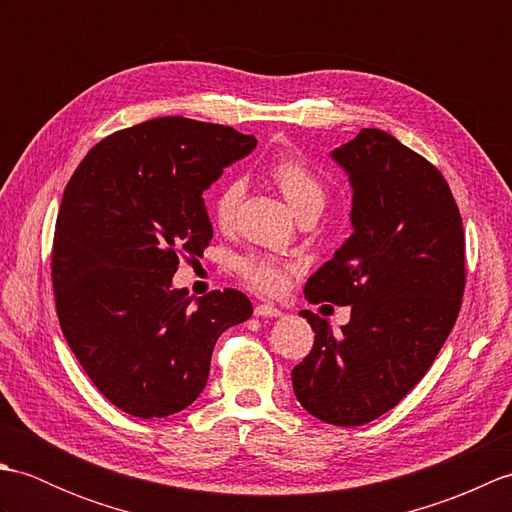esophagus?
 Segmentation results:
<instances>
[{"label": "esophagus", "mask_w": 512, "mask_h": 512, "mask_svg": "<svg viewBox=\"0 0 512 512\" xmlns=\"http://www.w3.org/2000/svg\"><path fill=\"white\" fill-rule=\"evenodd\" d=\"M255 317L277 319V317H281V310L277 306H273V303H259V306L255 308Z\"/></svg>", "instance_id": "esophagus-1"}]
</instances>
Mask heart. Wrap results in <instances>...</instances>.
I'll return each mask as SVG.
<instances>
[{
  "label": "heart",
  "instance_id": "b5f03b06",
  "mask_svg": "<svg viewBox=\"0 0 512 512\" xmlns=\"http://www.w3.org/2000/svg\"><path fill=\"white\" fill-rule=\"evenodd\" d=\"M270 178L275 180L279 191L297 215L306 211H321L325 204V187L306 162L295 156H279L270 165ZM239 200H242V184L224 182L215 191L211 202V215L217 226H228L233 220ZM290 268L264 255H250L239 262V275L262 292H277L286 286Z\"/></svg>",
  "mask_w": 512,
  "mask_h": 512
}]
</instances>
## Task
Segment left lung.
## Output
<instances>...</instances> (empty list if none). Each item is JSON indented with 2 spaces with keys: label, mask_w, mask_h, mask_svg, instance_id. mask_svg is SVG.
I'll list each match as a JSON object with an SVG mask.
<instances>
[{
  "label": "left lung",
  "mask_w": 512,
  "mask_h": 512,
  "mask_svg": "<svg viewBox=\"0 0 512 512\" xmlns=\"http://www.w3.org/2000/svg\"><path fill=\"white\" fill-rule=\"evenodd\" d=\"M332 158L350 176L354 233L303 292L352 314L334 334L301 310L314 345L292 369V389L314 418L358 427L420 383L453 330L466 281L464 228L442 173L391 134L361 129Z\"/></svg>",
  "instance_id": "1"
}]
</instances>
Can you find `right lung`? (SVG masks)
I'll return each instance as SVG.
<instances>
[{
  "label": "right lung",
  "instance_id": "obj_1",
  "mask_svg": "<svg viewBox=\"0 0 512 512\" xmlns=\"http://www.w3.org/2000/svg\"><path fill=\"white\" fill-rule=\"evenodd\" d=\"M233 127L165 116L94 145L63 191L52 286L65 341L101 394L165 418L202 394L215 341L253 306L239 290L193 301L180 257L213 237L202 193L255 149Z\"/></svg>",
  "mask_w": 512,
  "mask_h": 512
}]
</instances>
